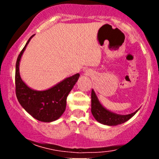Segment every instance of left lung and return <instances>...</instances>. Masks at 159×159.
I'll list each match as a JSON object with an SVG mask.
<instances>
[{
    "mask_svg": "<svg viewBox=\"0 0 159 159\" xmlns=\"http://www.w3.org/2000/svg\"><path fill=\"white\" fill-rule=\"evenodd\" d=\"M138 110L130 114L120 115L111 112L110 111L105 108L98 101L97 96L94 90L91 92V112L94 118L98 123L107 125H117L122 124L130 118H132Z\"/></svg>",
    "mask_w": 159,
    "mask_h": 159,
    "instance_id": "left-lung-1",
    "label": "left lung"
}]
</instances>
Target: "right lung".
<instances>
[{
	"mask_svg": "<svg viewBox=\"0 0 159 159\" xmlns=\"http://www.w3.org/2000/svg\"><path fill=\"white\" fill-rule=\"evenodd\" d=\"M34 36L29 38L18 56L16 65V94L20 105L33 117L39 121L50 123L61 117L65 111L67 96L80 75L77 73L66 78L46 90H34L27 87L20 77L19 63L27 44Z\"/></svg>",
	"mask_w": 159,
	"mask_h": 159,
	"instance_id": "1",
	"label": "right lung"
}]
</instances>
